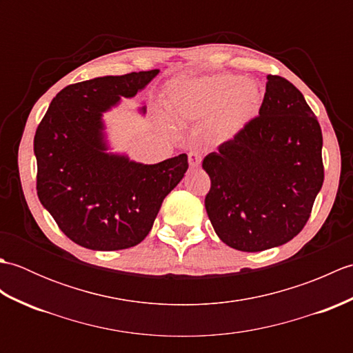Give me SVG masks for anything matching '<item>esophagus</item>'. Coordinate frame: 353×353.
Instances as JSON below:
<instances>
[{
    "mask_svg": "<svg viewBox=\"0 0 353 353\" xmlns=\"http://www.w3.org/2000/svg\"><path fill=\"white\" fill-rule=\"evenodd\" d=\"M188 161H190L191 168H197V167H200V163H201V154L199 152H190L188 153Z\"/></svg>",
    "mask_w": 353,
    "mask_h": 353,
    "instance_id": "esophagus-1",
    "label": "esophagus"
}]
</instances>
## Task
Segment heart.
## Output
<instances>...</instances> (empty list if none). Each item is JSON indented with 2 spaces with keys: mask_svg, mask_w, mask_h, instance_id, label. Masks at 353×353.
Returning <instances> with one entry per match:
<instances>
[{
  "mask_svg": "<svg viewBox=\"0 0 353 353\" xmlns=\"http://www.w3.org/2000/svg\"><path fill=\"white\" fill-rule=\"evenodd\" d=\"M165 103L171 114L181 119H205L212 115L209 130L216 138L228 139L258 114L261 92L243 76L223 74L174 80L167 89Z\"/></svg>",
  "mask_w": 353,
  "mask_h": 353,
  "instance_id": "b5f03b06",
  "label": "heart"
}]
</instances>
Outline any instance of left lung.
I'll return each instance as SVG.
<instances>
[{
    "label": "left lung",
    "mask_w": 353,
    "mask_h": 353,
    "mask_svg": "<svg viewBox=\"0 0 353 353\" xmlns=\"http://www.w3.org/2000/svg\"><path fill=\"white\" fill-rule=\"evenodd\" d=\"M323 137L302 92L267 76L259 115L203 159L205 208L223 243L261 252L291 241L310 220L325 181Z\"/></svg>",
    "instance_id": "obj_1"
}]
</instances>
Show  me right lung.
<instances>
[{"instance_id": "right-lung-1", "label": "right lung", "mask_w": 353, "mask_h": 353, "mask_svg": "<svg viewBox=\"0 0 353 353\" xmlns=\"http://www.w3.org/2000/svg\"><path fill=\"white\" fill-rule=\"evenodd\" d=\"M157 72L66 86L37 125V197L59 229L86 249L109 252L139 244L152 230L163 199L188 170L185 153L154 165L106 153L101 114L121 97L137 95Z\"/></svg>"}]
</instances>
